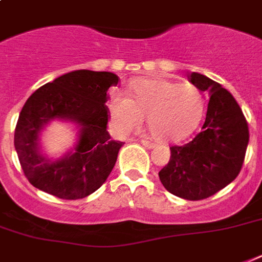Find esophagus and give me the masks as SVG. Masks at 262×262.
I'll use <instances>...</instances> for the list:
<instances>
[{
  "label": "esophagus",
  "mask_w": 262,
  "mask_h": 262,
  "mask_svg": "<svg viewBox=\"0 0 262 262\" xmlns=\"http://www.w3.org/2000/svg\"><path fill=\"white\" fill-rule=\"evenodd\" d=\"M140 143L143 144V145H144V147H145V148H148V149H151V148L155 147V144L152 143V141H148V140L141 139V140H140Z\"/></svg>",
  "instance_id": "esophagus-1"
}]
</instances>
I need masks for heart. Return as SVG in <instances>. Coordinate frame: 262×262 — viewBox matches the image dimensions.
Returning a JSON list of instances; mask_svg holds the SVG:
<instances>
[{
    "instance_id": "obj_1",
    "label": "heart",
    "mask_w": 262,
    "mask_h": 262,
    "mask_svg": "<svg viewBox=\"0 0 262 262\" xmlns=\"http://www.w3.org/2000/svg\"><path fill=\"white\" fill-rule=\"evenodd\" d=\"M203 94L194 85H181L164 79H139L133 83V98L113 92L107 108L111 126L119 135L139 129L147 117L148 129L162 143L187 139L204 115Z\"/></svg>"
}]
</instances>
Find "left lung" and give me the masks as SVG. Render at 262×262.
<instances>
[{
    "label": "left lung",
    "instance_id": "1",
    "mask_svg": "<svg viewBox=\"0 0 262 262\" xmlns=\"http://www.w3.org/2000/svg\"><path fill=\"white\" fill-rule=\"evenodd\" d=\"M190 83L209 95L203 129L190 143L171 147L167 166L159 171L166 190L181 199H207L238 177L249 144L248 122L230 92L207 76L193 72Z\"/></svg>",
    "mask_w": 262,
    "mask_h": 262
}]
</instances>
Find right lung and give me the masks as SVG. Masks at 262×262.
<instances>
[{
	"label": "right lung",
	"mask_w": 262,
	"mask_h": 262,
	"mask_svg": "<svg viewBox=\"0 0 262 262\" xmlns=\"http://www.w3.org/2000/svg\"><path fill=\"white\" fill-rule=\"evenodd\" d=\"M118 84L111 72H69L36 90L18 115L14 148L27 179L58 199H84L98 190L114 168L122 141L107 132V91ZM74 125L76 141L55 158L42 149L51 122Z\"/></svg>",
	"instance_id": "1"
}]
</instances>
